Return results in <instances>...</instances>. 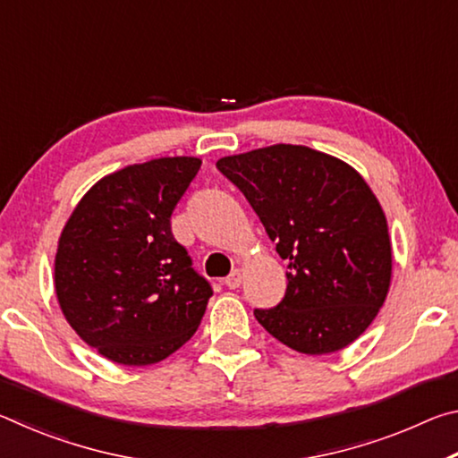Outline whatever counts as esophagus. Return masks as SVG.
<instances>
[{
  "mask_svg": "<svg viewBox=\"0 0 458 458\" xmlns=\"http://www.w3.org/2000/svg\"><path fill=\"white\" fill-rule=\"evenodd\" d=\"M240 283H242V273H240V270H234V273L226 276V281H224V284H226L228 289H238Z\"/></svg>",
  "mask_w": 458,
  "mask_h": 458,
  "instance_id": "34e87169",
  "label": "esophagus"
}]
</instances>
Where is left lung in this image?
Wrapping results in <instances>:
<instances>
[{"instance_id":"8db88e82","label":"left lung","mask_w":458,"mask_h":458,"mask_svg":"<svg viewBox=\"0 0 458 458\" xmlns=\"http://www.w3.org/2000/svg\"><path fill=\"white\" fill-rule=\"evenodd\" d=\"M216 167L289 260L281 303L254 309L270 335L307 355L353 344L384 305L392 281L386 214L352 165L305 145H270Z\"/></svg>"}]
</instances>
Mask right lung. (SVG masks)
<instances>
[{
	"instance_id": "1",
	"label": "right lung",
	"mask_w": 458,
	"mask_h": 458,
	"mask_svg": "<svg viewBox=\"0 0 458 458\" xmlns=\"http://www.w3.org/2000/svg\"><path fill=\"white\" fill-rule=\"evenodd\" d=\"M198 157H159L105 175L62 228L54 289L79 337L121 366H151L180 350L212 286L172 234V214Z\"/></svg>"
}]
</instances>
